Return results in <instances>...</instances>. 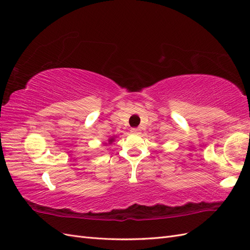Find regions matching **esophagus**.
Listing matches in <instances>:
<instances>
[{
	"label": "esophagus",
	"instance_id": "obj_1",
	"mask_svg": "<svg viewBox=\"0 0 250 250\" xmlns=\"http://www.w3.org/2000/svg\"><path fill=\"white\" fill-rule=\"evenodd\" d=\"M131 133H133V134H139L140 133V131H141V129L140 128H131Z\"/></svg>",
	"mask_w": 250,
	"mask_h": 250
}]
</instances>
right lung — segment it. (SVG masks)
<instances>
[{
  "mask_svg": "<svg viewBox=\"0 0 250 250\" xmlns=\"http://www.w3.org/2000/svg\"><path fill=\"white\" fill-rule=\"evenodd\" d=\"M113 141H115V139H113V138H110V139L108 140V144H111Z\"/></svg>",
  "mask_w": 250,
  "mask_h": 250,
  "instance_id": "1",
  "label": "right lung"
}]
</instances>
